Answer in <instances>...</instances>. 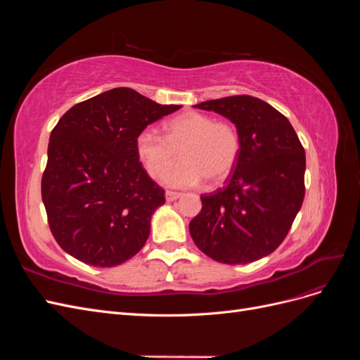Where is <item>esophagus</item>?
Returning a JSON list of instances; mask_svg holds the SVG:
<instances>
[{"label": "esophagus", "mask_w": 360, "mask_h": 360, "mask_svg": "<svg viewBox=\"0 0 360 360\" xmlns=\"http://www.w3.org/2000/svg\"><path fill=\"white\" fill-rule=\"evenodd\" d=\"M180 197H181V193H179V192H172V191H167V192H165L167 201H176V200H179Z\"/></svg>", "instance_id": "1"}]
</instances>
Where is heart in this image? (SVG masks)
I'll return each mask as SVG.
<instances>
[{"label": "heart", "instance_id": "1", "mask_svg": "<svg viewBox=\"0 0 360 360\" xmlns=\"http://www.w3.org/2000/svg\"><path fill=\"white\" fill-rule=\"evenodd\" d=\"M165 129L167 136L146 127L135 138L136 155L151 177L163 176L179 149L184 160L165 174L171 188H195L205 179L219 183L233 172L240 155V136L233 124L191 111L171 118Z\"/></svg>", "mask_w": 360, "mask_h": 360}]
</instances>
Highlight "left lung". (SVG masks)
<instances>
[{"label": "left lung", "mask_w": 360, "mask_h": 360, "mask_svg": "<svg viewBox=\"0 0 360 360\" xmlns=\"http://www.w3.org/2000/svg\"><path fill=\"white\" fill-rule=\"evenodd\" d=\"M228 118L240 155L225 188L202 195L189 231L202 252L224 264L252 263L282 243L304 197L307 158L297 134L274 106L252 96L193 105Z\"/></svg>", "instance_id": "8db88e82"}]
</instances>
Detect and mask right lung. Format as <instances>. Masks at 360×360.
Here are the masks:
<instances>
[{
    "instance_id": "right-lung-1",
    "label": "right lung",
    "mask_w": 360,
    "mask_h": 360,
    "mask_svg": "<svg viewBox=\"0 0 360 360\" xmlns=\"http://www.w3.org/2000/svg\"><path fill=\"white\" fill-rule=\"evenodd\" d=\"M180 108L120 86L60 118L49 136L41 200L63 250L96 267L118 266L139 252L165 191L143 168L135 138Z\"/></svg>"
}]
</instances>
